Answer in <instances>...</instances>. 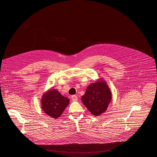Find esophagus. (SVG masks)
I'll use <instances>...</instances> for the list:
<instances>
[{
    "mask_svg": "<svg viewBox=\"0 0 157 157\" xmlns=\"http://www.w3.org/2000/svg\"><path fill=\"white\" fill-rule=\"evenodd\" d=\"M71 98L73 101H77L78 100V97L77 95H72L71 97Z\"/></svg>",
    "mask_w": 157,
    "mask_h": 157,
    "instance_id": "esophagus-1",
    "label": "esophagus"
}]
</instances>
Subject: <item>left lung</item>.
<instances>
[{
    "instance_id": "8db88e82",
    "label": "left lung",
    "mask_w": 157,
    "mask_h": 157,
    "mask_svg": "<svg viewBox=\"0 0 157 157\" xmlns=\"http://www.w3.org/2000/svg\"><path fill=\"white\" fill-rule=\"evenodd\" d=\"M111 100V93L103 80L90 85L82 97L84 105L95 116H99L106 111Z\"/></svg>"
}]
</instances>
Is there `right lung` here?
Listing matches in <instances>:
<instances>
[{
    "mask_svg": "<svg viewBox=\"0 0 157 157\" xmlns=\"http://www.w3.org/2000/svg\"><path fill=\"white\" fill-rule=\"evenodd\" d=\"M69 99L63 97L56 90H51L42 97V109L51 117L57 118L69 103Z\"/></svg>",
    "mask_w": 157,
    "mask_h": 157,
    "instance_id": "right-lung-1",
    "label": "right lung"
}]
</instances>
